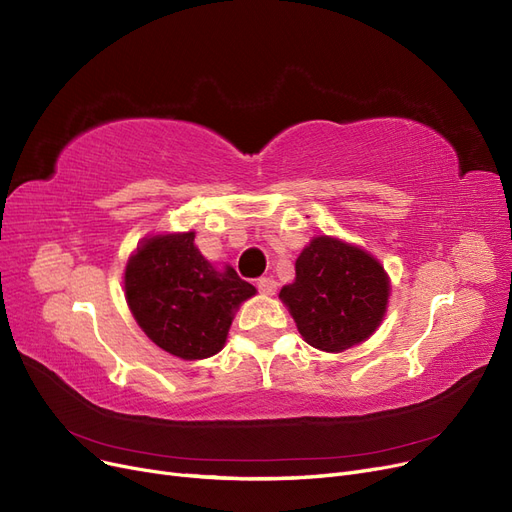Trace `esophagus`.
<instances>
[{
    "instance_id": "34e87169",
    "label": "esophagus",
    "mask_w": 512,
    "mask_h": 512,
    "mask_svg": "<svg viewBox=\"0 0 512 512\" xmlns=\"http://www.w3.org/2000/svg\"><path fill=\"white\" fill-rule=\"evenodd\" d=\"M276 286H278V282L274 278H270V276L257 280V288H259V293H263V295H274L276 293Z\"/></svg>"
}]
</instances>
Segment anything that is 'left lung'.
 Masks as SVG:
<instances>
[{
    "label": "left lung",
    "mask_w": 512,
    "mask_h": 512,
    "mask_svg": "<svg viewBox=\"0 0 512 512\" xmlns=\"http://www.w3.org/2000/svg\"><path fill=\"white\" fill-rule=\"evenodd\" d=\"M295 274L280 299L311 347L345 351L366 341L381 324L389 280L366 251L318 236L297 257Z\"/></svg>",
    "instance_id": "1"
}]
</instances>
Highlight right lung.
I'll return each mask as SVG.
<instances>
[{
	"mask_svg": "<svg viewBox=\"0 0 512 512\" xmlns=\"http://www.w3.org/2000/svg\"><path fill=\"white\" fill-rule=\"evenodd\" d=\"M255 295L232 268L217 272L194 247V232L148 238L127 263L133 318L161 349L203 360L226 343L234 309Z\"/></svg>",
	"mask_w": 512,
	"mask_h": 512,
	"instance_id": "right-lung-1",
	"label": "right lung"
}]
</instances>
